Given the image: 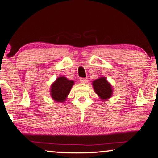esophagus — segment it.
I'll return each mask as SVG.
<instances>
[{
	"mask_svg": "<svg viewBox=\"0 0 158 158\" xmlns=\"http://www.w3.org/2000/svg\"><path fill=\"white\" fill-rule=\"evenodd\" d=\"M80 81H81V83H82V84H85V83H86V81H87V80H86V79L81 78L80 79Z\"/></svg>",
	"mask_w": 158,
	"mask_h": 158,
	"instance_id": "esophagus-1",
	"label": "esophagus"
}]
</instances>
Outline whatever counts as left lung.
Wrapping results in <instances>:
<instances>
[{"instance_id":"8db88e82","label":"left lung","mask_w":158,"mask_h":158,"mask_svg":"<svg viewBox=\"0 0 158 158\" xmlns=\"http://www.w3.org/2000/svg\"><path fill=\"white\" fill-rule=\"evenodd\" d=\"M92 86L96 94L102 101H106L112 96L113 89L106 77H102L92 81Z\"/></svg>"}]
</instances>
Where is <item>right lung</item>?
Returning a JSON list of instances; mask_svg holds the SVG:
<instances>
[{"instance_id": "add662e5", "label": "right lung", "mask_w": 158, "mask_h": 158, "mask_svg": "<svg viewBox=\"0 0 158 158\" xmlns=\"http://www.w3.org/2000/svg\"><path fill=\"white\" fill-rule=\"evenodd\" d=\"M74 84L73 80L68 79L64 76L59 77L51 85V97L55 102L64 103Z\"/></svg>"}]
</instances>
